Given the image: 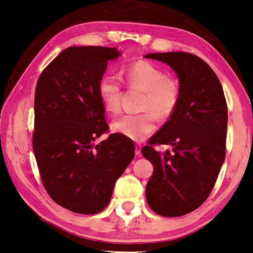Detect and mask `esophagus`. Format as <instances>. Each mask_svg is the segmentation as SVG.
Wrapping results in <instances>:
<instances>
[{
  "mask_svg": "<svg viewBox=\"0 0 253 253\" xmlns=\"http://www.w3.org/2000/svg\"><path fill=\"white\" fill-rule=\"evenodd\" d=\"M140 149H142V145H140V144H136L135 154H136L137 156H139V155H140V153H142V152H140Z\"/></svg>",
  "mask_w": 253,
  "mask_h": 253,
  "instance_id": "obj_1",
  "label": "esophagus"
}]
</instances>
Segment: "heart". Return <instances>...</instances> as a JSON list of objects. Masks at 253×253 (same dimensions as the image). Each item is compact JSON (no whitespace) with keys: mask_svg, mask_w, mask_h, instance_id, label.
<instances>
[{"mask_svg":"<svg viewBox=\"0 0 253 253\" xmlns=\"http://www.w3.org/2000/svg\"><path fill=\"white\" fill-rule=\"evenodd\" d=\"M129 88L144 90L139 114H127L111 123V130L127 138L143 140L156 126V116L169 118L181 99V85L152 62L139 60L123 70ZM98 96L104 108L116 114L122 105V84L114 76H104L98 83Z\"/></svg>","mask_w":253,"mask_h":253,"instance_id":"heart-1","label":"heart"}]
</instances>
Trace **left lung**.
<instances>
[{"instance_id": "1", "label": "left lung", "mask_w": 253, "mask_h": 253, "mask_svg": "<svg viewBox=\"0 0 253 253\" xmlns=\"http://www.w3.org/2000/svg\"><path fill=\"white\" fill-rule=\"evenodd\" d=\"M145 58L168 63L181 85L177 108L142 148L154 166L147 203L162 216H181L205 202L219 176L226 151L228 106L219 78L200 57L166 52ZM160 144H169L172 152H157Z\"/></svg>"}]
</instances>
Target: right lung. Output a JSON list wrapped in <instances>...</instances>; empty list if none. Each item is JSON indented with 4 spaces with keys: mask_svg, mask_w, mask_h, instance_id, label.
<instances>
[{
    "mask_svg": "<svg viewBox=\"0 0 253 253\" xmlns=\"http://www.w3.org/2000/svg\"><path fill=\"white\" fill-rule=\"evenodd\" d=\"M116 48L70 46L38 79L32 146L42 184L55 203L80 214L109 204L115 183L135 156L130 138L110 134L98 83Z\"/></svg>",
    "mask_w": 253,
    "mask_h": 253,
    "instance_id": "obj_1",
    "label": "right lung"
}]
</instances>
